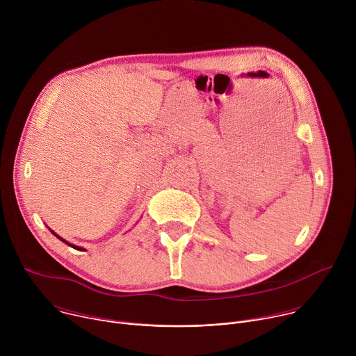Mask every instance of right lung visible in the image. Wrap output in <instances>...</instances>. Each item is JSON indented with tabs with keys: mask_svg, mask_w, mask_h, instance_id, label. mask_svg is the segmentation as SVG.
Masks as SVG:
<instances>
[{
	"mask_svg": "<svg viewBox=\"0 0 356 356\" xmlns=\"http://www.w3.org/2000/svg\"><path fill=\"white\" fill-rule=\"evenodd\" d=\"M47 228H49V227H47ZM49 231H50V232H52V234H54V235H55V236H56V238H58V239H60V241H62V242H65V243H66V245H69V246H72V248H74V249H77V250H86V249H84V248H81V246H77V245H73V243H70V242H69V241H66V239H63V238H62V236H60V235H58V234H56V232H55V231H54V229H50V228H49Z\"/></svg>",
	"mask_w": 356,
	"mask_h": 356,
	"instance_id": "1",
	"label": "right lung"
}]
</instances>
